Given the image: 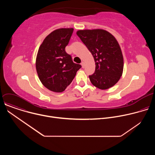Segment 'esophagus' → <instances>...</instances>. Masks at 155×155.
Wrapping results in <instances>:
<instances>
[{
	"instance_id": "esophagus-1",
	"label": "esophagus",
	"mask_w": 155,
	"mask_h": 155,
	"mask_svg": "<svg viewBox=\"0 0 155 155\" xmlns=\"http://www.w3.org/2000/svg\"><path fill=\"white\" fill-rule=\"evenodd\" d=\"M81 65H82V68H84V65H85V63H84V62H81Z\"/></svg>"
}]
</instances>
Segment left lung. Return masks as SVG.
Wrapping results in <instances>:
<instances>
[{
  "label": "left lung",
  "mask_w": 155,
  "mask_h": 155,
  "mask_svg": "<svg viewBox=\"0 0 155 155\" xmlns=\"http://www.w3.org/2000/svg\"><path fill=\"white\" fill-rule=\"evenodd\" d=\"M77 35L93 56L96 69L91 83L101 90L114 86L123 71V56L115 37L104 29L79 30Z\"/></svg>",
  "instance_id": "left-lung-1"
}]
</instances>
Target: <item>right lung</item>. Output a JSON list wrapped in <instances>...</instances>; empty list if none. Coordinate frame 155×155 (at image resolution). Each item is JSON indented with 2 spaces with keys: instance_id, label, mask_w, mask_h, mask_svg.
I'll use <instances>...</instances> for the list:
<instances>
[{
  "instance_id": "right-lung-1",
  "label": "right lung",
  "mask_w": 155,
  "mask_h": 155,
  "mask_svg": "<svg viewBox=\"0 0 155 155\" xmlns=\"http://www.w3.org/2000/svg\"><path fill=\"white\" fill-rule=\"evenodd\" d=\"M73 28H61L51 32L39 47L35 66L41 83L49 90L61 93L72 81L81 68L65 52Z\"/></svg>"
}]
</instances>
